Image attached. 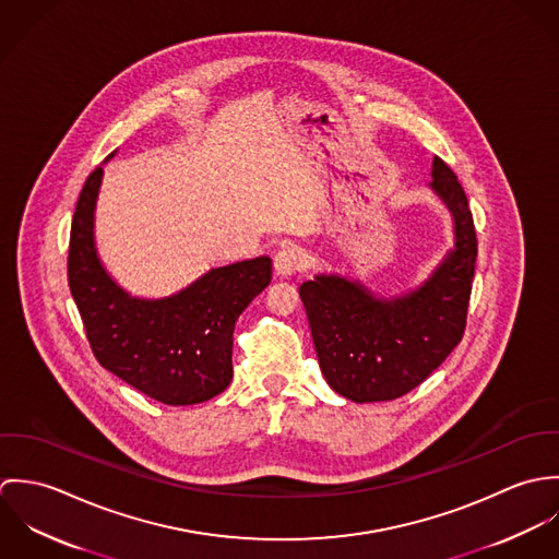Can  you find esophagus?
I'll list each match as a JSON object with an SVG mask.
<instances>
[{"label":"esophagus","mask_w":559,"mask_h":559,"mask_svg":"<svg viewBox=\"0 0 559 559\" xmlns=\"http://www.w3.org/2000/svg\"><path fill=\"white\" fill-rule=\"evenodd\" d=\"M273 264H275V271L280 275H293L304 266V258H301V251L297 247L284 245V247L277 249V253L273 258Z\"/></svg>","instance_id":"esophagus-1"}]
</instances>
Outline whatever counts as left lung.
Here are the masks:
<instances>
[{"mask_svg": "<svg viewBox=\"0 0 559 559\" xmlns=\"http://www.w3.org/2000/svg\"><path fill=\"white\" fill-rule=\"evenodd\" d=\"M430 187L456 222V249L415 293L394 301L335 275L301 284L326 383L355 402L394 400L424 383L459 346L476 273L478 237L467 193L452 167L432 160Z\"/></svg>", "mask_w": 559, "mask_h": 559, "instance_id": "1", "label": "left lung"}]
</instances>
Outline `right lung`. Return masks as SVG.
<instances>
[{"label": "right lung", "mask_w": 559, "mask_h": 559, "mask_svg": "<svg viewBox=\"0 0 559 559\" xmlns=\"http://www.w3.org/2000/svg\"><path fill=\"white\" fill-rule=\"evenodd\" d=\"M100 176L96 167L85 178L69 242V286L94 357L163 404L215 399L233 381L235 322L269 286L271 258L213 269L167 299H131L109 280L94 251L92 217Z\"/></svg>", "instance_id": "add662e5"}]
</instances>
